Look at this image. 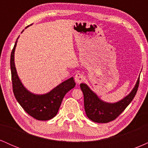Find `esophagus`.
<instances>
[{
  "mask_svg": "<svg viewBox=\"0 0 148 148\" xmlns=\"http://www.w3.org/2000/svg\"><path fill=\"white\" fill-rule=\"evenodd\" d=\"M85 80V76L81 73H77L75 75V81L76 84H80Z\"/></svg>",
  "mask_w": 148,
  "mask_h": 148,
  "instance_id": "1",
  "label": "esophagus"
}]
</instances>
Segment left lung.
<instances>
[{
  "label": "left lung",
  "instance_id": "8db88e82",
  "mask_svg": "<svg viewBox=\"0 0 148 148\" xmlns=\"http://www.w3.org/2000/svg\"><path fill=\"white\" fill-rule=\"evenodd\" d=\"M139 79L131 93L123 100L115 103L103 102L88 87L81 84V90L84 97V108L88 118L98 123H107L116 119L124 111L136 94L138 88Z\"/></svg>",
  "mask_w": 148,
  "mask_h": 148
}]
</instances>
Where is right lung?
Masks as SVG:
<instances>
[{"label":"right lung","mask_w":148,"mask_h":148,"mask_svg":"<svg viewBox=\"0 0 148 148\" xmlns=\"http://www.w3.org/2000/svg\"><path fill=\"white\" fill-rule=\"evenodd\" d=\"M15 42L10 57L12 90L14 97L28 114L38 120H49L56 115L64 95L76 86L73 77L64 81L50 92L37 95L27 90L18 79L15 68L14 56L16 46Z\"/></svg>","instance_id":"right-lung-1"}]
</instances>
